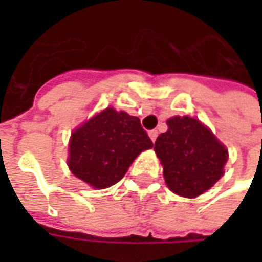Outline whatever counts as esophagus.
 Listing matches in <instances>:
<instances>
[{
  "label": "esophagus",
  "instance_id": "obj_1",
  "mask_svg": "<svg viewBox=\"0 0 262 262\" xmlns=\"http://www.w3.org/2000/svg\"><path fill=\"white\" fill-rule=\"evenodd\" d=\"M148 136H150V139H151V142H156V139H157V136H159V132L157 130H150L148 132Z\"/></svg>",
  "mask_w": 262,
  "mask_h": 262
}]
</instances>
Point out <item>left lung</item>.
<instances>
[{
	"label": "left lung",
	"instance_id": "left-lung-1",
	"mask_svg": "<svg viewBox=\"0 0 262 262\" xmlns=\"http://www.w3.org/2000/svg\"><path fill=\"white\" fill-rule=\"evenodd\" d=\"M167 126L168 130L154 143L165 184L177 195L199 196L225 174L227 148L210 129L189 116L170 118Z\"/></svg>",
	"mask_w": 262,
	"mask_h": 262
}]
</instances>
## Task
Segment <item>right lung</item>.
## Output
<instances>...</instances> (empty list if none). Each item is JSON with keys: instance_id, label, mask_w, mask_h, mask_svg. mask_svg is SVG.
<instances>
[{"instance_id": "right-lung-1", "label": "right lung", "mask_w": 262, "mask_h": 262, "mask_svg": "<svg viewBox=\"0 0 262 262\" xmlns=\"http://www.w3.org/2000/svg\"><path fill=\"white\" fill-rule=\"evenodd\" d=\"M151 147L139 118L106 108L73 132L67 164L81 181L103 189L119 182L133 160Z\"/></svg>"}]
</instances>
